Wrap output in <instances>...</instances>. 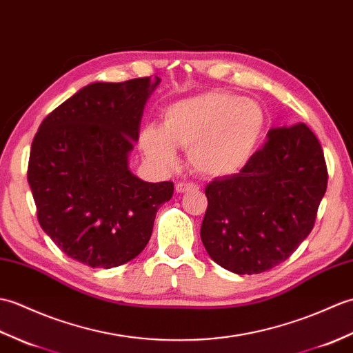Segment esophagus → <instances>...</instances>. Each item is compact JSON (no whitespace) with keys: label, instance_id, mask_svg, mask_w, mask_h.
I'll list each match as a JSON object with an SVG mask.
<instances>
[{"label":"esophagus","instance_id":"obj_1","mask_svg":"<svg viewBox=\"0 0 353 353\" xmlns=\"http://www.w3.org/2000/svg\"><path fill=\"white\" fill-rule=\"evenodd\" d=\"M175 190L178 193H184V192H198L199 190V185L194 184V183H178L175 185Z\"/></svg>","mask_w":353,"mask_h":353}]
</instances>
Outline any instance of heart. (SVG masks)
I'll use <instances>...</instances> for the list:
<instances>
[{
	"label": "heart",
	"mask_w": 353,
	"mask_h": 353,
	"mask_svg": "<svg viewBox=\"0 0 353 353\" xmlns=\"http://www.w3.org/2000/svg\"><path fill=\"white\" fill-rule=\"evenodd\" d=\"M265 114L260 104L237 93L208 90L179 99L163 110V123L140 132V148L157 166L176 161L175 148L187 150L190 166L207 176L237 174L263 137Z\"/></svg>",
	"instance_id": "b5f03b06"
}]
</instances>
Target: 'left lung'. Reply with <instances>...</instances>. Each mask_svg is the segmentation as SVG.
Masks as SVG:
<instances>
[{"label": "left lung", "mask_w": 353, "mask_h": 353, "mask_svg": "<svg viewBox=\"0 0 353 353\" xmlns=\"http://www.w3.org/2000/svg\"><path fill=\"white\" fill-rule=\"evenodd\" d=\"M239 174L205 187L201 240L208 255L237 275L285 261L314 228L326 192L322 145L307 125L272 128Z\"/></svg>", "instance_id": "8db88e82"}]
</instances>
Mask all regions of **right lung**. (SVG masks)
Segmentation results:
<instances>
[{
	"label": "right lung",
	"mask_w": 353,
	"mask_h": 353,
	"mask_svg": "<svg viewBox=\"0 0 353 353\" xmlns=\"http://www.w3.org/2000/svg\"><path fill=\"white\" fill-rule=\"evenodd\" d=\"M160 78L93 83L45 117L31 143L27 178L37 221L60 250L90 268L136 258L174 183L128 170L148 97Z\"/></svg>",
	"instance_id": "right-lung-1"
}]
</instances>
